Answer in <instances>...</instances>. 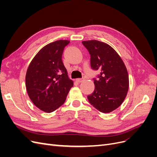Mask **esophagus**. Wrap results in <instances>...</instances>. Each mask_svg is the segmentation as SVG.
Returning a JSON list of instances; mask_svg holds the SVG:
<instances>
[{
	"mask_svg": "<svg viewBox=\"0 0 157 157\" xmlns=\"http://www.w3.org/2000/svg\"><path fill=\"white\" fill-rule=\"evenodd\" d=\"M83 80H84V78H77L76 79V81H77V82H82Z\"/></svg>",
	"mask_w": 157,
	"mask_h": 157,
	"instance_id": "1",
	"label": "esophagus"
}]
</instances>
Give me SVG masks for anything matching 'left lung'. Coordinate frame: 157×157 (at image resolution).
Segmentation results:
<instances>
[{"mask_svg": "<svg viewBox=\"0 0 157 157\" xmlns=\"http://www.w3.org/2000/svg\"><path fill=\"white\" fill-rule=\"evenodd\" d=\"M90 54L91 67L100 69L99 80L94 79V92L88 96L92 106L108 113L124 101L129 88V77L121 56L111 46L96 40L82 41Z\"/></svg>", "mask_w": 157, "mask_h": 157, "instance_id": "obj_1", "label": "left lung"}]
</instances>
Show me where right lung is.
Returning <instances> with one entry per match:
<instances>
[{"instance_id": "obj_1", "label": "right lung", "mask_w": 157, "mask_h": 157, "mask_svg": "<svg viewBox=\"0 0 157 157\" xmlns=\"http://www.w3.org/2000/svg\"><path fill=\"white\" fill-rule=\"evenodd\" d=\"M67 40L46 45L35 55L27 68L25 86L33 104L46 113L56 111L64 103L73 81L69 79L61 57Z\"/></svg>"}]
</instances>
